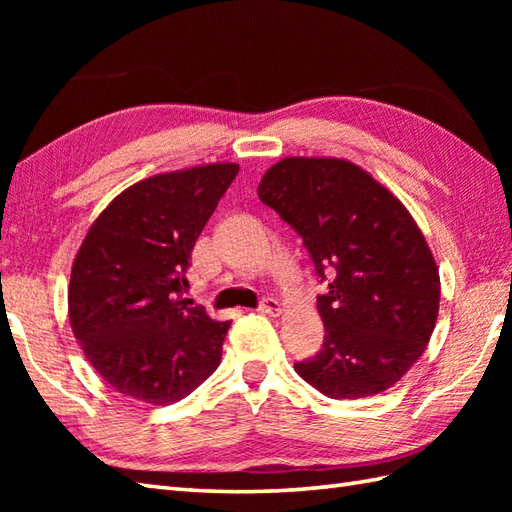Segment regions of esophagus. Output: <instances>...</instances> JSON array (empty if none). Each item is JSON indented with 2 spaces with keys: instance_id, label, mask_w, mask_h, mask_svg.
<instances>
[{
  "instance_id": "34e87169",
  "label": "esophagus",
  "mask_w": 512,
  "mask_h": 512,
  "mask_svg": "<svg viewBox=\"0 0 512 512\" xmlns=\"http://www.w3.org/2000/svg\"><path fill=\"white\" fill-rule=\"evenodd\" d=\"M259 312H262V314H279L281 303L273 297H266V299H262V303H259Z\"/></svg>"
}]
</instances>
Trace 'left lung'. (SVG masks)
<instances>
[{
    "label": "left lung",
    "instance_id": "1",
    "mask_svg": "<svg viewBox=\"0 0 512 512\" xmlns=\"http://www.w3.org/2000/svg\"><path fill=\"white\" fill-rule=\"evenodd\" d=\"M303 237L328 292L325 339L295 372L328 398L394 387L422 356L440 308V273L416 220L394 193L343 158L290 156L257 187Z\"/></svg>",
    "mask_w": 512,
    "mask_h": 512
}]
</instances>
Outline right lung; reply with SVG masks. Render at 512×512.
Returning a JSON list of instances; mask_svg holds the SVG:
<instances>
[{"instance_id":"obj_1","label":"right lung","mask_w":512,"mask_h":512,"mask_svg":"<svg viewBox=\"0 0 512 512\" xmlns=\"http://www.w3.org/2000/svg\"><path fill=\"white\" fill-rule=\"evenodd\" d=\"M235 162L158 173L107 204L74 257L68 314L90 365L118 394L171 405L209 378L231 321L182 299L195 239Z\"/></svg>"}]
</instances>
